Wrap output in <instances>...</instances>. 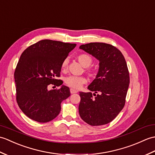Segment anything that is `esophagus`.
Listing matches in <instances>:
<instances>
[{
  "mask_svg": "<svg viewBox=\"0 0 155 155\" xmlns=\"http://www.w3.org/2000/svg\"><path fill=\"white\" fill-rule=\"evenodd\" d=\"M78 92V90H76V89H72V88H71L70 89V93L71 94H75V93H77Z\"/></svg>",
  "mask_w": 155,
  "mask_h": 155,
  "instance_id": "34e87169",
  "label": "esophagus"
}]
</instances>
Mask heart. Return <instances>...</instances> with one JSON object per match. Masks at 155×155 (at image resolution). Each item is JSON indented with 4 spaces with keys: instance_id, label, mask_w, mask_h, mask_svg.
<instances>
[{
    "instance_id": "heart-1",
    "label": "heart",
    "mask_w": 155,
    "mask_h": 155,
    "mask_svg": "<svg viewBox=\"0 0 155 155\" xmlns=\"http://www.w3.org/2000/svg\"><path fill=\"white\" fill-rule=\"evenodd\" d=\"M78 60L84 66L87 67L92 63V58L87 54H81L78 56ZM69 63L68 58H64L61 64L62 70H66ZM87 78L84 76H78V75H71L65 78V83L69 87L75 89H80L82 85L87 83Z\"/></svg>"
}]
</instances>
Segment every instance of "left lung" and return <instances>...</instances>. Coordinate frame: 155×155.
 <instances>
[{"instance_id":"left-lung-1","label":"left lung","mask_w":155,"mask_h":155,"mask_svg":"<svg viewBox=\"0 0 155 155\" xmlns=\"http://www.w3.org/2000/svg\"><path fill=\"white\" fill-rule=\"evenodd\" d=\"M99 61L96 78L87 89L91 92H80L79 113L81 118L91 126L111 122L125 104L129 85V72L124 56L111 44L93 42L80 46Z\"/></svg>"}]
</instances>
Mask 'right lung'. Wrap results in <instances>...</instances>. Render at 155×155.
<instances>
[{
	"instance_id": "add662e5",
	"label": "right lung",
	"mask_w": 155,
	"mask_h": 155,
	"mask_svg": "<svg viewBox=\"0 0 155 155\" xmlns=\"http://www.w3.org/2000/svg\"><path fill=\"white\" fill-rule=\"evenodd\" d=\"M75 44L51 40H40L23 51L15 71L16 101L30 119L47 123L61 111V103L70 95V89L61 85V64ZM50 84L60 89L47 90Z\"/></svg>"
}]
</instances>
